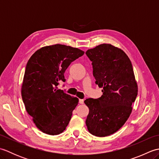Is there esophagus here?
I'll return each instance as SVG.
<instances>
[{
  "label": "esophagus",
  "instance_id": "34e87169",
  "mask_svg": "<svg viewBox=\"0 0 159 159\" xmlns=\"http://www.w3.org/2000/svg\"><path fill=\"white\" fill-rule=\"evenodd\" d=\"M79 103L83 104L84 103V100H83V99H79Z\"/></svg>",
  "mask_w": 159,
  "mask_h": 159
}]
</instances>
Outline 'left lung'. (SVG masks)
I'll return each mask as SVG.
<instances>
[{
  "label": "left lung",
  "mask_w": 159,
  "mask_h": 159,
  "mask_svg": "<svg viewBox=\"0 0 159 159\" xmlns=\"http://www.w3.org/2000/svg\"><path fill=\"white\" fill-rule=\"evenodd\" d=\"M85 54L92 62L96 84L103 89L99 98L84 101L89 109L85 123L93 135L109 136L127 121L137 98L133 66L122 50L111 44L102 43Z\"/></svg>",
  "instance_id": "obj_1"
}]
</instances>
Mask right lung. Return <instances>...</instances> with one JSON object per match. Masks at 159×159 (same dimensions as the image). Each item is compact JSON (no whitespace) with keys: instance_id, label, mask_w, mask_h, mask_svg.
Here are the masks:
<instances>
[{"instance_id":"right-lung-1","label":"right lung","mask_w":159,"mask_h":159,"mask_svg":"<svg viewBox=\"0 0 159 159\" xmlns=\"http://www.w3.org/2000/svg\"><path fill=\"white\" fill-rule=\"evenodd\" d=\"M84 55L83 50L55 44L37 50L26 66L22 98L36 126L46 134H59L66 130L79 99L58 89L65 82L66 69Z\"/></svg>"}]
</instances>
